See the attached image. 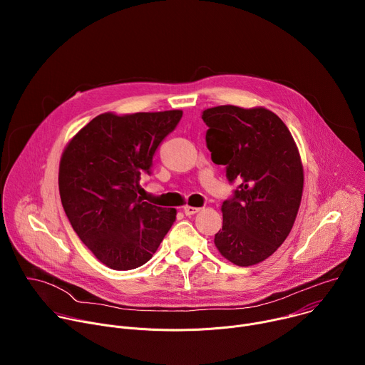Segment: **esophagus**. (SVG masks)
I'll return each instance as SVG.
<instances>
[{
  "instance_id": "obj_1",
  "label": "esophagus",
  "mask_w": 365,
  "mask_h": 365,
  "mask_svg": "<svg viewBox=\"0 0 365 365\" xmlns=\"http://www.w3.org/2000/svg\"><path fill=\"white\" fill-rule=\"evenodd\" d=\"M183 212L186 217H192L195 215L196 212H199V207H195V206H185L183 207Z\"/></svg>"
}]
</instances>
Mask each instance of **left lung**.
<instances>
[{
	"label": "left lung",
	"instance_id": "8db88e82",
	"mask_svg": "<svg viewBox=\"0 0 365 365\" xmlns=\"http://www.w3.org/2000/svg\"><path fill=\"white\" fill-rule=\"evenodd\" d=\"M206 145L225 166L231 197L222 203L215 245L231 263L248 267L270 257L287 238L302 199L303 168L284 123L266 108L221 106L205 110Z\"/></svg>",
	"mask_w": 365,
	"mask_h": 365
}]
</instances>
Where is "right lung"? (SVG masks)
<instances>
[{"instance_id": "1", "label": "right lung", "mask_w": 365, "mask_h": 365, "mask_svg": "<svg viewBox=\"0 0 365 365\" xmlns=\"http://www.w3.org/2000/svg\"><path fill=\"white\" fill-rule=\"evenodd\" d=\"M182 114H101L63 151V210L81 241L110 269L145 264L176 221V210L143 202L137 189L141 175H151L154 153Z\"/></svg>"}]
</instances>
